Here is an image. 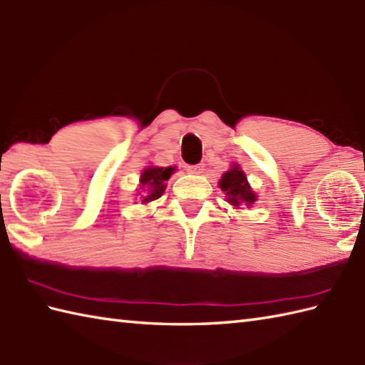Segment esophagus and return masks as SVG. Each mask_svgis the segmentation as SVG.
Returning <instances> with one entry per match:
<instances>
[{
    "label": "esophagus",
    "mask_w": 365,
    "mask_h": 365,
    "mask_svg": "<svg viewBox=\"0 0 365 365\" xmlns=\"http://www.w3.org/2000/svg\"><path fill=\"white\" fill-rule=\"evenodd\" d=\"M187 170L190 174H200L204 170V165H190L187 166Z\"/></svg>",
    "instance_id": "1"
}]
</instances>
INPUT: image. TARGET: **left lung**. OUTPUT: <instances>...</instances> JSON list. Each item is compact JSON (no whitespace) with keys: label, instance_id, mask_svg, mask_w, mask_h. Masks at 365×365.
I'll use <instances>...</instances> for the list:
<instances>
[{"label":"left lung","instance_id":"obj_1","mask_svg":"<svg viewBox=\"0 0 365 365\" xmlns=\"http://www.w3.org/2000/svg\"><path fill=\"white\" fill-rule=\"evenodd\" d=\"M221 190L226 192L227 202L240 207L242 204L251 207L255 202V195L252 192L250 183L246 182V175L237 165L221 177Z\"/></svg>","mask_w":365,"mask_h":365}]
</instances>
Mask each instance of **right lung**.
Masks as SVG:
<instances>
[{
	"mask_svg": "<svg viewBox=\"0 0 365 365\" xmlns=\"http://www.w3.org/2000/svg\"><path fill=\"white\" fill-rule=\"evenodd\" d=\"M174 173V168H147L141 174V187L145 188V196L143 197V204L152 202V200L161 197L165 192L166 185L170 174Z\"/></svg>",
	"mask_w": 365,
	"mask_h": 365,
	"instance_id": "right-lung-1",
	"label": "right lung"
}]
</instances>
